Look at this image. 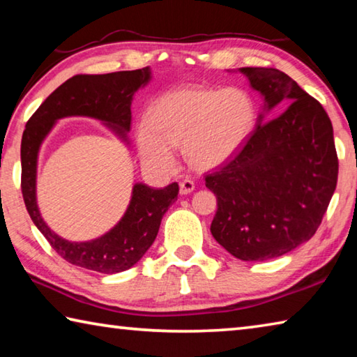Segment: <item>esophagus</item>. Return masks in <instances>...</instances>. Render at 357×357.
<instances>
[{
    "instance_id": "obj_1",
    "label": "esophagus",
    "mask_w": 357,
    "mask_h": 357,
    "mask_svg": "<svg viewBox=\"0 0 357 357\" xmlns=\"http://www.w3.org/2000/svg\"><path fill=\"white\" fill-rule=\"evenodd\" d=\"M193 189H195V183H193L192 179H184V181H181V184H179V192L183 193V195H187V193L193 192Z\"/></svg>"
}]
</instances>
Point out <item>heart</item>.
Returning a JSON list of instances; mask_svg holds the SVG:
<instances>
[{
	"label": "heart",
	"mask_w": 357,
	"mask_h": 357,
	"mask_svg": "<svg viewBox=\"0 0 357 357\" xmlns=\"http://www.w3.org/2000/svg\"><path fill=\"white\" fill-rule=\"evenodd\" d=\"M255 126L257 105L245 89L184 86L151 105L148 123L137 130V144L144 164L153 168L172 170L173 148L184 146L193 167L209 170L233 159Z\"/></svg>",
	"instance_id": "1"
}]
</instances>
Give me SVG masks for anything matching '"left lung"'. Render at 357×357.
I'll use <instances>...</instances> for the list:
<instances>
[{"label":"left lung","instance_id":"8db88e82","mask_svg":"<svg viewBox=\"0 0 357 357\" xmlns=\"http://www.w3.org/2000/svg\"><path fill=\"white\" fill-rule=\"evenodd\" d=\"M264 98L263 112L288 107L258 126L239 153L206 174L217 197L211 233L243 261L291 252L317 233L334 195L338 159L328 113L285 72L241 68Z\"/></svg>","mask_w":357,"mask_h":357}]
</instances>
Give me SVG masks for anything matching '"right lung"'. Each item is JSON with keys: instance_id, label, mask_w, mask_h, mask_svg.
Instances as JSON below:
<instances>
[{"instance_id": "right-lung-1", "label": "right lung", "mask_w": 357, "mask_h": 357, "mask_svg": "<svg viewBox=\"0 0 357 357\" xmlns=\"http://www.w3.org/2000/svg\"><path fill=\"white\" fill-rule=\"evenodd\" d=\"M151 78L149 68L112 74H80L58 86L28 119L22 137V193L28 214L45 239L70 264L102 274H116L134 266L154 243L162 217L176 202L179 185L153 189L138 183L132 190L129 208L104 236L88 243H69L53 233L40 217L36 202V168L39 148L56 119L89 116L104 121L126 142L130 129V104L134 93Z\"/></svg>"}]
</instances>
